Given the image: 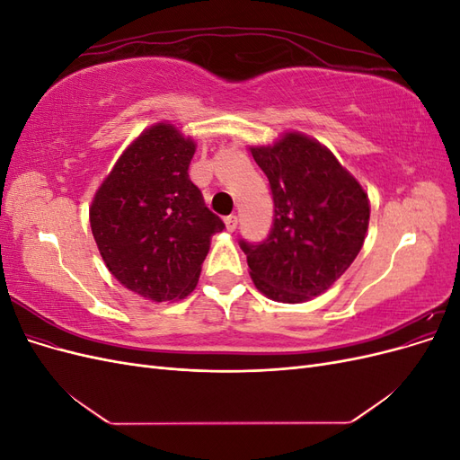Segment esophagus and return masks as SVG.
<instances>
[{
    "label": "esophagus",
    "mask_w": 460,
    "mask_h": 460,
    "mask_svg": "<svg viewBox=\"0 0 460 460\" xmlns=\"http://www.w3.org/2000/svg\"><path fill=\"white\" fill-rule=\"evenodd\" d=\"M225 225H226V230H228V232H234L235 228H238V217H235V215H230V217H226Z\"/></svg>",
    "instance_id": "esophagus-1"
}]
</instances>
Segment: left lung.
<instances>
[{"mask_svg":"<svg viewBox=\"0 0 460 460\" xmlns=\"http://www.w3.org/2000/svg\"><path fill=\"white\" fill-rule=\"evenodd\" d=\"M249 151L274 201L269 238L242 242L249 276L272 301L305 303L330 289L357 259L370 220L368 193L324 144L303 132L286 130Z\"/></svg>","mask_w":460,"mask_h":460,"instance_id":"8db88e82","label":"left lung"}]
</instances>
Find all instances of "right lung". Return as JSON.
Instances as JSON below:
<instances>
[{
  "label": "right lung",
  "mask_w": 460,
  "mask_h": 460,
  "mask_svg": "<svg viewBox=\"0 0 460 460\" xmlns=\"http://www.w3.org/2000/svg\"><path fill=\"white\" fill-rule=\"evenodd\" d=\"M196 147L169 120L151 124L92 198L90 226L105 267L124 288L155 303L196 289L213 234L225 228L188 176Z\"/></svg>",
  "instance_id": "1"
}]
</instances>
